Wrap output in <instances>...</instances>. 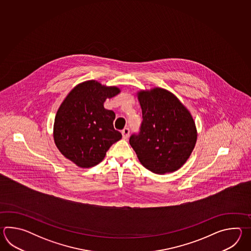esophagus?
<instances>
[{
    "mask_svg": "<svg viewBox=\"0 0 251 251\" xmlns=\"http://www.w3.org/2000/svg\"><path fill=\"white\" fill-rule=\"evenodd\" d=\"M130 134V129L128 127L124 128L122 130V135H123L124 139H127Z\"/></svg>",
    "mask_w": 251,
    "mask_h": 251,
    "instance_id": "obj_1",
    "label": "esophagus"
}]
</instances>
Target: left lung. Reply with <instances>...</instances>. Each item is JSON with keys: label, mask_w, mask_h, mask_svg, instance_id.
<instances>
[{"label": "left lung", "mask_w": 251, "mask_h": 251, "mask_svg": "<svg viewBox=\"0 0 251 251\" xmlns=\"http://www.w3.org/2000/svg\"><path fill=\"white\" fill-rule=\"evenodd\" d=\"M138 99L143 121L129 143L140 162L158 174L178 170L197 142V129L190 113L163 89L140 91Z\"/></svg>", "instance_id": "obj_1"}]
</instances>
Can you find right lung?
<instances>
[{
  "mask_svg": "<svg viewBox=\"0 0 251 251\" xmlns=\"http://www.w3.org/2000/svg\"><path fill=\"white\" fill-rule=\"evenodd\" d=\"M119 91L117 87L88 80L76 86L65 98L53 125L54 143L65 158L81 168L93 167L122 138L113 126L115 113L104 107L107 98Z\"/></svg>",
  "mask_w": 251,
  "mask_h": 251,
  "instance_id": "right-lung-1",
  "label": "right lung"
}]
</instances>
